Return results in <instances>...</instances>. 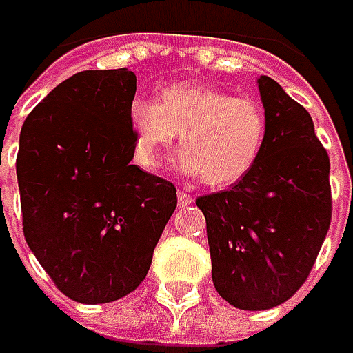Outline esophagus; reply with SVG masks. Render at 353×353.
<instances>
[{"mask_svg": "<svg viewBox=\"0 0 353 353\" xmlns=\"http://www.w3.org/2000/svg\"><path fill=\"white\" fill-rule=\"evenodd\" d=\"M179 206H188V204H192L194 202V196L192 194H188V192H184V190H179Z\"/></svg>", "mask_w": 353, "mask_h": 353, "instance_id": "esophagus-1", "label": "esophagus"}]
</instances>
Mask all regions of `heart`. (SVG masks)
I'll use <instances>...</instances> for the list:
<instances>
[{
    "instance_id": "obj_1",
    "label": "heart",
    "mask_w": 353,
    "mask_h": 353,
    "mask_svg": "<svg viewBox=\"0 0 353 353\" xmlns=\"http://www.w3.org/2000/svg\"><path fill=\"white\" fill-rule=\"evenodd\" d=\"M128 123L139 167L159 169L163 153L181 135L179 167L210 186L241 181L267 141V114L257 100L194 84L169 86L159 102L133 98Z\"/></svg>"
}]
</instances>
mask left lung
I'll list each match as a JSON object with an SVG mask.
<instances>
[{"label": "left lung", "instance_id": "1", "mask_svg": "<svg viewBox=\"0 0 353 353\" xmlns=\"http://www.w3.org/2000/svg\"><path fill=\"white\" fill-rule=\"evenodd\" d=\"M257 84L267 114L257 165L228 190L196 198L214 287L241 310L289 301L312 271L332 220L330 159L312 117L273 78Z\"/></svg>", "mask_w": 353, "mask_h": 353}]
</instances>
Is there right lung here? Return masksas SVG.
<instances>
[{
    "label": "right lung",
    "mask_w": 353,
    "mask_h": 353,
    "mask_svg": "<svg viewBox=\"0 0 353 353\" xmlns=\"http://www.w3.org/2000/svg\"><path fill=\"white\" fill-rule=\"evenodd\" d=\"M135 90L128 68L84 70L34 105L21 128L23 234L76 303L102 305L135 291L176 208L174 184L129 163Z\"/></svg>",
    "instance_id": "right-lung-1"
}]
</instances>
